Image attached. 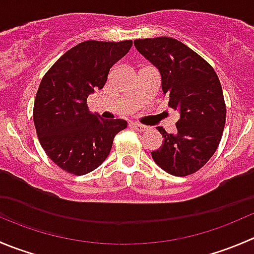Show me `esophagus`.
Wrapping results in <instances>:
<instances>
[{
  "label": "esophagus",
  "instance_id": "1",
  "mask_svg": "<svg viewBox=\"0 0 254 254\" xmlns=\"http://www.w3.org/2000/svg\"><path fill=\"white\" fill-rule=\"evenodd\" d=\"M132 127H134L136 131H140V132H142V131H145V130H146V127H145V125H142V124H139V123H132Z\"/></svg>",
  "mask_w": 254,
  "mask_h": 254
}]
</instances>
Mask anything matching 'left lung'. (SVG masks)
Instances as JSON below:
<instances>
[{"label": "left lung", "instance_id": "1", "mask_svg": "<svg viewBox=\"0 0 254 254\" xmlns=\"http://www.w3.org/2000/svg\"><path fill=\"white\" fill-rule=\"evenodd\" d=\"M134 44L160 70L169 107L180 113L175 134L157 127L164 140L152 159L174 176L195 174L215 154L225 129L220 79L200 54L171 37L135 39Z\"/></svg>", "mask_w": 254, "mask_h": 254}]
</instances>
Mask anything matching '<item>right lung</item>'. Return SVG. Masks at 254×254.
Returning <instances> with one entry per match:
<instances>
[{
  "label": "right lung",
  "mask_w": 254,
  "mask_h": 254,
  "mask_svg": "<svg viewBox=\"0 0 254 254\" xmlns=\"http://www.w3.org/2000/svg\"><path fill=\"white\" fill-rule=\"evenodd\" d=\"M132 41H85L65 52L42 78L33 107L38 140L49 159L68 174L85 175L103 164L123 119L90 114L87 98L103 89L113 65Z\"/></svg>",
  "instance_id": "add662e5"
}]
</instances>
